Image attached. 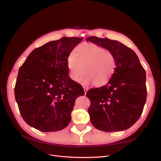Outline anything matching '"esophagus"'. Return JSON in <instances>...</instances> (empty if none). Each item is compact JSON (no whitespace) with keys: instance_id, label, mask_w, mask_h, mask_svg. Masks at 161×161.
Instances as JSON below:
<instances>
[{"instance_id":"34e87169","label":"esophagus","mask_w":161,"mask_h":161,"mask_svg":"<svg viewBox=\"0 0 161 161\" xmlns=\"http://www.w3.org/2000/svg\"><path fill=\"white\" fill-rule=\"evenodd\" d=\"M83 88H84V92H85V94L86 95V92H87V91H88V88H86V87H83Z\"/></svg>"}]
</instances>
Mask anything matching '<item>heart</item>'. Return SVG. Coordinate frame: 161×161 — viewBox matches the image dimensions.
<instances>
[{
    "instance_id": "heart-1",
    "label": "heart",
    "mask_w": 161,
    "mask_h": 161,
    "mask_svg": "<svg viewBox=\"0 0 161 161\" xmlns=\"http://www.w3.org/2000/svg\"><path fill=\"white\" fill-rule=\"evenodd\" d=\"M69 76L75 81H81L85 85L92 82L97 86L103 85L111 79L114 73L116 59L110 50L104 49L93 43H84L76 48V54L70 53L67 58Z\"/></svg>"
}]
</instances>
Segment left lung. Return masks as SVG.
<instances>
[{"label":"left lung","instance_id":"8db88e82","mask_svg":"<svg viewBox=\"0 0 161 161\" xmlns=\"http://www.w3.org/2000/svg\"><path fill=\"white\" fill-rule=\"evenodd\" d=\"M86 41L111 51L116 59L114 73L107 84L86 94L91 101L88 112L91 123L104 132L129 129L140 118L146 103L145 70L136 53L123 43L97 36L88 37Z\"/></svg>","mask_w":161,"mask_h":161}]
</instances>
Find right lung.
I'll return each instance as SVG.
<instances>
[{"instance_id":"1","label":"right lung","mask_w":161,"mask_h":161,"mask_svg":"<svg viewBox=\"0 0 161 161\" xmlns=\"http://www.w3.org/2000/svg\"><path fill=\"white\" fill-rule=\"evenodd\" d=\"M82 40L63 37L35 48L20 67L14 96L22 117L42 132L63 130L70 123L82 86L69 75L67 58Z\"/></svg>"}]
</instances>
